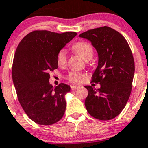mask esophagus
I'll return each mask as SVG.
<instances>
[{"label":"esophagus","mask_w":148,"mask_h":148,"mask_svg":"<svg viewBox=\"0 0 148 148\" xmlns=\"http://www.w3.org/2000/svg\"><path fill=\"white\" fill-rule=\"evenodd\" d=\"M78 88H79V86H71V90L77 89Z\"/></svg>","instance_id":"34e87169"}]
</instances>
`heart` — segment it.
Returning a JSON list of instances; mask_svg holds the SVG:
<instances>
[{
  "instance_id": "obj_1",
  "label": "heart",
  "mask_w": 148,
  "mask_h": 148,
  "mask_svg": "<svg viewBox=\"0 0 148 148\" xmlns=\"http://www.w3.org/2000/svg\"><path fill=\"white\" fill-rule=\"evenodd\" d=\"M73 50L77 54L81 56L85 60H89L92 58L94 54V50L92 45L86 41H79L73 45ZM56 62L59 66L63 67L67 63L66 51L62 49L59 51L56 55ZM83 76L74 71H71L67 76V79L71 83H77L81 80Z\"/></svg>"
}]
</instances>
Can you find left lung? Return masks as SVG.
Listing matches in <instances>:
<instances>
[{
	"label": "left lung",
	"mask_w": 148,
	"mask_h": 148,
	"mask_svg": "<svg viewBox=\"0 0 148 148\" xmlns=\"http://www.w3.org/2000/svg\"><path fill=\"white\" fill-rule=\"evenodd\" d=\"M79 36L92 42L98 53L92 82L100 83L101 88L85 86L88 92L85 106L95 119L111 120L124 110L132 91L135 72L132 51L125 38L109 27L89 29Z\"/></svg>",
	"instance_id": "8db88e82"
}]
</instances>
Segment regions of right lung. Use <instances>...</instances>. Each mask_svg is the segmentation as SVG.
I'll return each mask as SVG.
<instances>
[{
    "mask_svg": "<svg viewBox=\"0 0 148 148\" xmlns=\"http://www.w3.org/2000/svg\"><path fill=\"white\" fill-rule=\"evenodd\" d=\"M75 32L57 33L34 30L21 41L15 51L12 76L21 106L32 121L51 125L63 117L65 95L71 87L50 84V72L57 69L56 55L75 36Z\"/></svg>",
    "mask_w": 148,
    "mask_h": 148,
    "instance_id": "obj_1",
    "label": "right lung"
}]
</instances>
